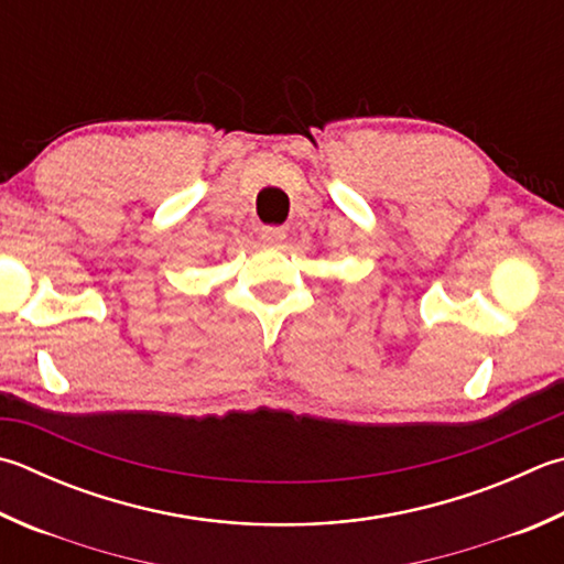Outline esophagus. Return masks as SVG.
<instances>
[{
  "mask_svg": "<svg viewBox=\"0 0 564 564\" xmlns=\"http://www.w3.org/2000/svg\"><path fill=\"white\" fill-rule=\"evenodd\" d=\"M285 239V229L283 227H263L261 229V241L271 243V247H279V243Z\"/></svg>",
  "mask_w": 564,
  "mask_h": 564,
  "instance_id": "obj_1",
  "label": "esophagus"
}]
</instances>
